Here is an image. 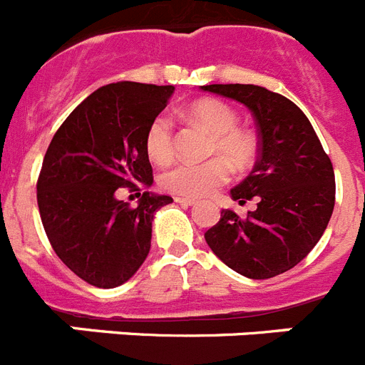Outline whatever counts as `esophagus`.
<instances>
[{
  "instance_id": "obj_1",
  "label": "esophagus",
  "mask_w": 365,
  "mask_h": 365,
  "mask_svg": "<svg viewBox=\"0 0 365 365\" xmlns=\"http://www.w3.org/2000/svg\"><path fill=\"white\" fill-rule=\"evenodd\" d=\"M174 202H176V204H182V205H195L196 204L195 198H183V196H176V198H174Z\"/></svg>"
}]
</instances>
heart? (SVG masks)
<instances>
[{"label": "heart", "instance_id": "heart-1", "mask_svg": "<svg viewBox=\"0 0 365 365\" xmlns=\"http://www.w3.org/2000/svg\"><path fill=\"white\" fill-rule=\"evenodd\" d=\"M187 117L204 126L211 134L207 161H174L160 174V185L165 191L185 198H200L215 192L230 182V161L237 169H246L257 156V138L253 132L240 128L239 113L230 104L217 99H204L187 110ZM145 148L152 161L163 163L174 152V123L169 115L154 117L145 134ZM226 157L227 162L223 160Z\"/></svg>", "mask_w": 365, "mask_h": 365}]
</instances>
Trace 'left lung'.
I'll use <instances>...</instances> for the list:
<instances>
[{"label":"left lung","instance_id":"obj_1","mask_svg":"<svg viewBox=\"0 0 365 365\" xmlns=\"http://www.w3.org/2000/svg\"><path fill=\"white\" fill-rule=\"evenodd\" d=\"M204 91L239 101L252 110L259 156L231 198L257 209L240 218L222 209L205 242L231 270L270 279L301 262L322 239L334 209V170L314 128L283 95L255 84H209Z\"/></svg>","mask_w":365,"mask_h":365}]
</instances>
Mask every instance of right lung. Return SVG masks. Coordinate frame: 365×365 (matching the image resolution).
I'll return each mask as SVG.
<instances>
[{
	"instance_id": "add662e5",
	"label": "right lung",
	"mask_w": 365,
	"mask_h": 365,
	"mask_svg": "<svg viewBox=\"0 0 365 365\" xmlns=\"http://www.w3.org/2000/svg\"><path fill=\"white\" fill-rule=\"evenodd\" d=\"M174 86L115 82L82 101L43 158L36 198L51 246L73 274L99 288L126 283L150 252L154 213L173 198L145 191L132 208L121 186L152 185L145 134Z\"/></svg>"
}]
</instances>
